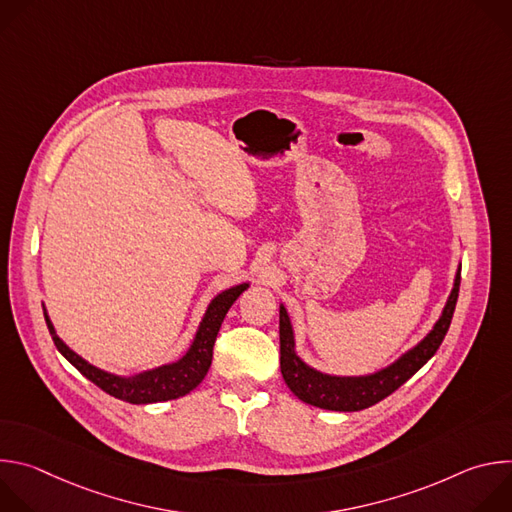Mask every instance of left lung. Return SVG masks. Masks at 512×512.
Listing matches in <instances>:
<instances>
[{"instance_id": "1", "label": "left lung", "mask_w": 512, "mask_h": 512, "mask_svg": "<svg viewBox=\"0 0 512 512\" xmlns=\"http://www.w3.org/2000/svg\"><path fill=\"white\" fill-rule=\"evenodd\" d=\"M460 291V271L456 275V283L452 289V296L446 304L442 318L437 320L435 328L427 334L423 342H419L413 350H409L403 358H399L393 367L371 375V377H358V379H338L326 377L310 367L296 356L294 352V334H291V324L287 318L285 308L279 310V352H281V375L287 387L294 391L298 399L304 403L316 405L320 409L330 411H360L367 409L391 393H395L403 383H407L423 364L442 346L452 316L458 302Z\"/></svg>"}]
</instances>
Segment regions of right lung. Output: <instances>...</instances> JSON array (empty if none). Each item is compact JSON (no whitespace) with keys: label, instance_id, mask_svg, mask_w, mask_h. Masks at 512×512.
I'll list each match as a JSON object with an SVG mask.
<instances>
[{"label":"right lung","instance_id":"1","mask_svg":"<svg viewBox=\"0 0 512 512\" xmlns=\"http://www.w3.org/2000/svg\"><path fill=\"white\" fill-rule=\"evenodd\" d=\"M247 287H249L247 283L231 287V289L223 291L221 296H216L212 300V304L208 306V312H206V316L200 324L196 340H194L192 348L188 350V354L182 360H178L174 364H168V367H162V369H156V371H150V373H143V375L133 377L129 381L95 369L93 364H89L79 354L72 352L54 334V328H52L48 318H46V324H48L50 336H52L56 348L60 350V354L72 364V367H77V371L81 375H85L89 381H93L105 393H109V395H113L121 401L133 403V405L170 401V399H178V397L190 393L206 377V373L210 369V362H212V348H214V342H216V334H218V330H221V324H223L229 308L233 306V302L243 294Z\"/></svg>","mask_w":512,"mask_h":512}]
</instances>
